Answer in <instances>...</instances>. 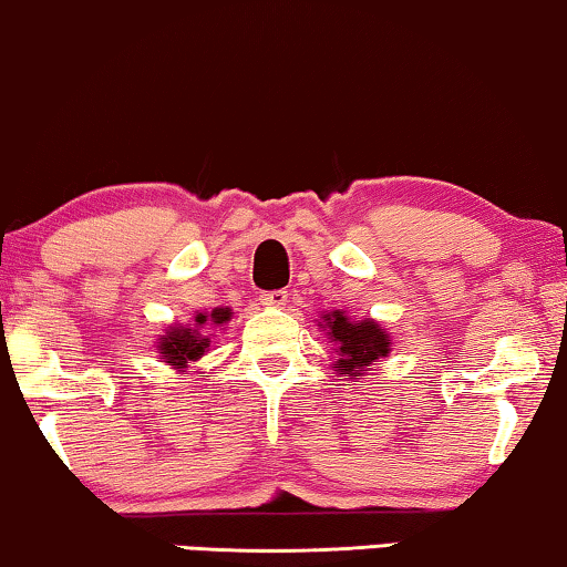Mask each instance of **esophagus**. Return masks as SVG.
<instances>
[{
	"mask_svg": "<svg viewBox=\"0 0 567 567\" xmlns=\"http://www.w3.org/2000/svg\"><path fill=\"white\" fill-rule=\"evenodd\" d=\"M287 298H290L287 290H272V292H261L259 302L267 308H282V306H287Z\"/></svg>",
	"mask_w": 567,
	"mask_h": 567,
	"instance_id": "34e87169",
	"label": "esophagus"
}]
</instances>
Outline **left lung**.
I'll return each mask as SVG.
<instances>
[{
	"mask_svg": "<svg viewBox=\"0 0 567 567\" xmlns=\"http://www.w3.org/2000/svg\"><path fill=\"white\" fill-rule=\"evenodd\" d=\"M329 326V337L339 344V374L349 380H360L372 370V362L380 360L390 352L388 333L374 321H349V318L337 310V313L323 316Z\"/></svg>",
	"mask_w": 567,
	"mask_h": 567,
	"instance_id": "8db88e82",
	"label": "left lung"
}]
</instances>
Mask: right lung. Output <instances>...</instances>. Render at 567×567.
<instances>
[{"instance_id": "add662e5", "label": "right lung", "mask_w": 567, "mask_h": 567, "mask_svg": "<svg viewBox=\"0 0 567 567\" xmlns=\"http://www.w3.org/2000/svg\"><path fill=\"white\" fill-rule=\"evenodd\" d=\"M230 318V310L228 308H215L210 316H197L195 323L197 329H203V323L213 321V323H223ZM197 329H172L166 337L162 339V354L164 360H169L172 364L179 367H187V362H195L200 360L207 349V339L203 337Z\"/></svg>"}]
</instances>
